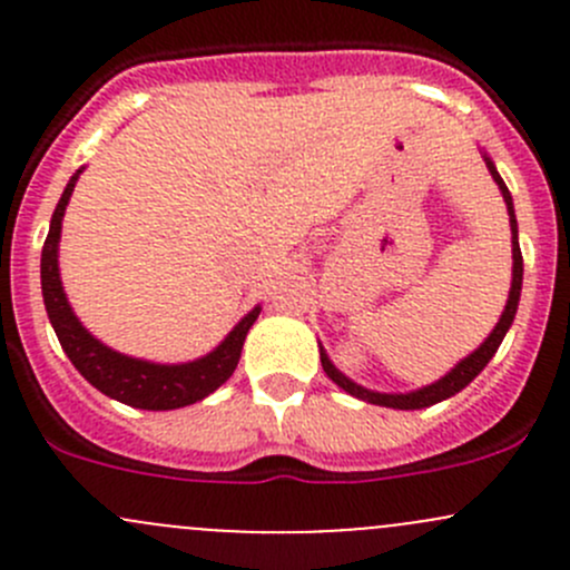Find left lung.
Wrapping results in <instances>:
<instances>
[{"instance_id": "8db88e82", "label": "left lung", "mask_w": 570, "mask_h": 570, "mask_svg": "<svg viewBox=\"0 0 570 570\" xmlns=\"http://www.w3.org/2000/svg\"><path fill=\"white\" fill-rule=\"evenodd\" d=\"M482 159H485L488 165V174L493 176V181L499 184V193H502L504 204H508V215H510V243H513V281H510V292H508V303H504V312L502 317H499L497 325H493V331L488 333L485 342L480 344V347L474 350V353H469L465 358L458 361L455 366H452L450 372H446L444 377H439L435 383H430V386H422L416 389V392H405V394H389V392H375V389H366L361 386V383L350 381L347 375H344L342 370H336V364H333L331 358H327L325 347L320 344V361H322V370H325V375L331 377L333 383H336L338 389H344L350 396H355V400H364V402H372V405H383V407H396V411H422V407H430L435 405V402H444L450 400V396H455L458 392H463L465 386H469L471 381H474L476 375H480L482 370L488 366V361L497 355L499 344H502V338L508 336L510 325H513L515 320V312H519V301H521V281H524V258H521V248H519V223H515V209H513V195H510L508 184L502 181V176H499L497 165H493V159L488 157L485 151H482Z\"/></svg>"}]
</instances>
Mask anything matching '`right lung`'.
Segmentation results:
<instances>
[{
  "label": "right lung",
  "instance_id": "right-lung-1",
  "mask_svg": "<svg viewBox=\"0 0 570 570\" xmlns=\"http://www.w3.org/2000/svg\"><path fill=\"white\" fill-rule=\"evenodd\" d=\"M82 170L85 168H79L77 174L68 178L66 189H62L60 200L55 206V215H51L43 253H40L43 306L62 350H66L71 364L77 366L79 375L90 386L99 389L109 400L124 402V405L142 407V411H176V407L200 402L234 375L239 355H243L245 336H248L262 306H253L215 350H209V353L195 361H181V364H157V361L135 358V355L118 353V350L99 342L73 314L60 281L62 217H66V206L71 200V193Z\"/></svg>",
  "mask_w": 570,
  "mask_h": 570
}]
</instances>
